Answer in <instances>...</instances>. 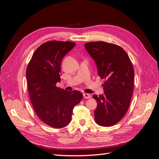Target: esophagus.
I'll list each match as a JSON object with an SVG mask.
<instances>
[{
    "mask_svg": "<svg viewBox=\"0 0 159 159\" xmlns=\"http://www.w3.org/2000/svg\"><path fill=\"white\" fill-rule=\"evenodd\" d=\"M83 95H84V98H85V99H89V98H91V95H90V94H89V93H83Z\"/></svg>",
    "mask_w": 159,
    "mask_h": 159,
    "instance_id": "esophagus-1",
    "label": "esophagus"
}]
</instances>
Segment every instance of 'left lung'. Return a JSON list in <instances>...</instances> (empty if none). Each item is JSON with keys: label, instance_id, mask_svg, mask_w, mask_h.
I'll list each match as a JSON object with an SVG mask.
<instances>
[{"label": "left lung", "instance_id": "obj_1", "mask_svg": "<svg viewBox=\"0 0 159 159\" xmlns=\"http://www.w3.org/2000/svg\"><path fill=\"white\" fill-rule=\"evenodd\" d=\"M85 50L95 61L98 75L104 79L103 94L93 95L98 106L95 120L101 126L117 123L129 109L134 86V69L121 47L105 42L85 43Z\"/></svg>", "mask_w": 159, "mask_h": 159}]
</instances>
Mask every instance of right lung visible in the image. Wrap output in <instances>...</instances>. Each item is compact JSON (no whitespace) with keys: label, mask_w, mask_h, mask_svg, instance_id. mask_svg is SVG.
Here are the masks:
<instances>
[{"label":"right lung","mask_w":159,"mask_h":159,"mask_svg":"<svg viewBox=\"0 0 159 159\" xmlns=\"http://www.w3.org/2000/svg\"><path fill=\"white\" fill-rule=\"evenodd\" d=\"M71 42L50 41L34 53L26 69L28 89L38 117L52 127L60 129L70 123L74 107L83 98L80 91L56 87L60 82L61 63L74 48Z\"/></svg>","instance_id":"right-lung-1"}]
</instances>
